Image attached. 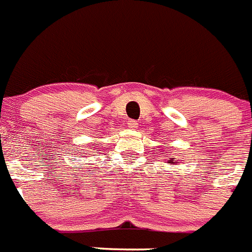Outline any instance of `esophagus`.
Segmentation results:
<instances>
[{
  "mask_svg": "<svg viewBox=\"0 0 252 252\" xmlns=\"http://www.w3.org/2000/svg\"><path fill=\"white\" fill-rule=\"evenodd\" d=\"M128 128L130 129H135L138 126V122L137 121H134V119H130V121H128Z\"/></svg>",
  "mask_w": 252,
  "mask_h": 252,
  "instance_id": "esophagus-1",
  "label": "esophagus"
}]
</instances>
